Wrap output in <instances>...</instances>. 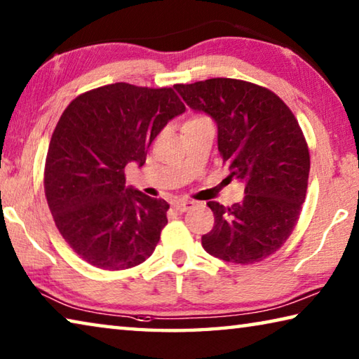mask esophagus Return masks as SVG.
I'll return each instance as SVG.
<instances>
[{
  "label": "esophagus",
  "instance_id": "esophagus-1",
  "mask_svg": "<svg viewBox=\"0 0 359 359\" xmlns=\"http://www.w3.org/2000/svg\"><path fill=\"white\" fill-rule=\"evenodd\" d=\"M172 205L177 212H187L194 208V203L190 201V199H180V201H175Z\"/></svg>",
  "mask_w": 359,
  "mask_h": 359
}]
</instances>
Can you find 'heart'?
Instances as JSON below:
<instances>
[{
	"instance_id": "b5f03b06",
	"label": "heart",
	"mask_w": 359,
	"mask_h": 359,
	"mask_svg": "<svg viewBox=\"0 0 359 359\" xmlns=\"http://www.w3.org/2000/svg\"><path fill=\"white\" fill-rule=\"evenodd\" d=\"M204 120H208L205 117H193V118H190L188 121H204Z\"/></svg>"
}]
</instances>
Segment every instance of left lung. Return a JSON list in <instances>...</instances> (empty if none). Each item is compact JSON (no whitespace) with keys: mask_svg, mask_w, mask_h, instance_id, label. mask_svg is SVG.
Wrapping results in <instances>:
<instances>
[{"mask_svg":"<svg viewBox=\"0 0 359 359\" xmlns=\"http://www.w3.org/2000/svg\"><path fill=\"white\" fill-rule=\"evenodd\" d=\"M174 88L218 128V151L229 177L245 184L242 203L209 201L215 224L203 247L228 263L253 264L274 255L299 220L311 155L294 114L269 88L215 77Z\"/></svg>","mask_w":359,"mask_h":359,"instance_id":"left-lung-1","label":"left lung"}]
</instances>
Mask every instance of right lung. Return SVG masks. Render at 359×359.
<instances>
[{
	"label": "right lung",
	"mask_w": 359,
	"mask_h": 359,
	"mask_svg": "<svg viewBox=\"0 0 359 359\" xmlns=\"http://www.w3.org/2000/svg\"><path fill=\"white\" fill-rule=\"evenodd\" d=\"M185 112L174 88L117 82L69 102L48 144L44 191L60 234L88 264L121 271L144 263L166 226L169 204L126 187L166 123Z\"/></svg>",
	"instance_id": "obj_1"
}]
</instances>
